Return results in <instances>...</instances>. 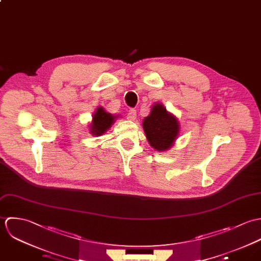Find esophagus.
Segmentation results:
<instances>
[{
  "label": "esophagus",
  "mask_w": 261,
  "mask_h": 261,
  "mask_svg": "<svg viewBox=\"0 0 261 261\" xmlns=\"http://www.w3.org/2000/svg\"><path fill=\"white\" fill-rule=\"evenodd\" d=\"M136 116H137V114H136V110H135V109H130V110L128 111V113H127V118H128L129 120L134 121V120L136 119Z\"/></svg>",
  "instance_id": "obj_1"
}]
</instances>
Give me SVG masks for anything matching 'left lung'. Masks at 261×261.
<instances>
[{"label":"left lung","instance_id":"1","mask_svg":"<svg viewBox=\"0 0 261 261\" xmlns=\"http://www.w3.org/2000/svg\"><path fill=\"white\" fill-rule=\"evenodd\" d=\"M143 129L149 144L156 150H167L178 134L176 118L166 112L162 105H155L143 121Z\"/></svg>","mask_w":261,"mask_h":261}]
</instances>
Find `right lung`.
I'll return each instance as SVG.
<instances>
[{"label":"right lung","mask_w":261,"mask_h":261,"mask_svg":"<svg viewBox=\"0 0 261 261\" xmlns=\"http://www.w3.org/2000/svg\"><path fill=\"white\" fill-rule=\"evenodd\" d=\"M116 118L117 117L112 116V114L107 113L102 107L98 108L93 116V123L91 125L92 134L97 136L102 135L111 127Z\"/></svg>","instance_id":"obj_1"}]
</instances>
